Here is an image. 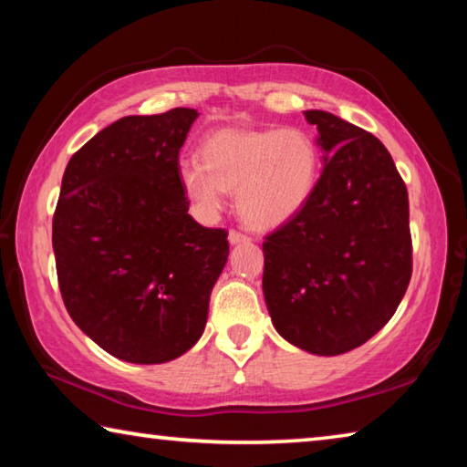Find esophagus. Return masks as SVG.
Masks as SVG:
<instances>
[{
  "mask_svg": "<svg viewBox=\"0 0 467 467\" xmlns=\"http://www.w3.org/2000/svg\"><path fill=\"white\" fill-rule=\"evenodd\" d=\"M228 241H231V245H239V243H249V236L233 228V231L228 233Z\"/></svg>",
  "mask_w": 467,
  "mask_h": 467,
  "instance_id": "obj_1",
  "label": "esophagus"
}]
</instances>
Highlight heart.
Returning a JSON list of instances; mask_svg holds the SVG:
<instances>
[{
	"label": "heart",
	"mask_w": 467,
	"mask_h": 467,
	"mask_svg": "<svg viewBox=\"0 0 467 467\" xmlns=\"http://www.w3.org/2000/svg\"><path fill=\"white\" fill-rule=\"evenodd\" d=\"M203 164H184L181 182L205 213L236 193L241 218L255 228L291 220L312 197L320 153L314 139L297 129H224L202 147Z\"/></svg>",
	"instance_id": "heart-1"
}]
</instances>
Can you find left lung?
<instances>
[{
	"instance_id": "left-lung-1",
	"label": "left lung",
	"mask_w": 467,
	"mask_h": 467,
	"mask_svg": "<svg viewBox=\"0 0 467 467\" xmlns=\"http://www.w3.org/2000/svg\"><path fill=\"white\" fill-rule=\"evenodd\" d=\"M324 170L307 203L264 241L274 328L316 355L364 345L397 312L411 278L407 187L372 132L309 109Z\"/></svg>"
}]
</instances>
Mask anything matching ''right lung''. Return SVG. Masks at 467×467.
<instances>
[{"label":"right lung","instance_id":"add662e5","mask_svg":"<svg viewBox=\"0 0 467 467\" xmlns=\"http://www.w3.org/2000/svg\"><path fill=\"white\" fill-rule=\"evenodd\" d=\"M197 109L127 116L72 155L51 243L74 324L130 364H164L203 335L228 233L189 216L179 151Z\"/></svg>","mask_w":467,"mask_h":467}]
</instances>
